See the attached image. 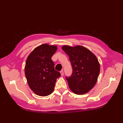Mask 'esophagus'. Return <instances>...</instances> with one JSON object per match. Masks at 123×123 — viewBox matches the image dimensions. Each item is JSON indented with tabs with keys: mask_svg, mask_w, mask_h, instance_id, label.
I'll list each match as a JSON object with an SVG mask.
<instances>
[{
	"mask_svg": "<svg viewBox=\"0 0 123 123\" xmlns=\"http://www.w3.org/2000/svg\"><path fill=\"white\" fill-rule=\"evenodd\" d=\"M60 73H61V74L62 76L64 75V72H63V71H61Z\"/></svg>",
	"mask_w": 123,
	"mask_h": 123,
	"instance_id": "obj_1",
	"label": "esophagus"
}]
</instances>
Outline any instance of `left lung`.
Listing matches in <instances>:
<instances>
[{"label":"left lung","instance_id":"left-lung-1","mask_svg":"<svg viewBox=\"0 0 123 123\" xmlns=\"http://www.w3.org/2000/svg\"><path fill=\"white\" fill-rule=\"evenodd\" d=\"M62 49L69 57L72 68V75L66 77L70 90L78 95L86 93L93 88L99 75L100 65L97 57L81 46H63Z\"/></svg>","mask_w":123,"mask_h":123}]
</instances>
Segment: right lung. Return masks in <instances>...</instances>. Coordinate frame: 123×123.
Returning a JSON list of instances; mask_svg holds the SVG:
<instances>
[{"mask_svg":"<svg viewBox=\"0 0 123 123\" xmlns=\"http://www.w3.org/2000/svg\"><path fill=\"white\" fill-rule=\"evenodd\" d=\"M56 46L44 43L33 50L25 62V73L29 86L37 95L46 96L54 91L56 79L61 73L54 69L51 57Z\"/></svg>","mask_w":123,"mask_h":123,"instance_id":"right-lung-1","label":"right lung"}]
</instances>
